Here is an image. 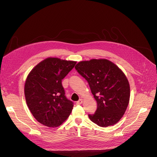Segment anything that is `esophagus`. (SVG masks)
I'll return each mask as SVG.
<instances>
[{
	"label": "esophagus",
	"instance_id": "34e87169",
	"mask_svg": "<svg viewBox=\"0 0 157 157\" xmlns=\"http://www.w3.org/2000/svg\"><path fill=\"white\" fill-rule=\"evenodd\" d=\"M82 99H80L78 101H77V105H80V104H82Z\"/></svg>",
	"mask_w": 157,
	"mask_h": 157
}]
</instances>
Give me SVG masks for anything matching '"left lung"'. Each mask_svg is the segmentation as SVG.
Wrapping results in <instances>:
<instances>
[{
    "label": "left lung",
    "mask_w": 157,
    "mask_h": 157,
    "mask_svg": "<svg viewBox=\"0 0 157 157\" xmlns=\"http://www.w3.org/2000/svg\"><path fill=\"white\" fill-rule=\"evenodd\" d=\"M86 79L97 101L90 119L101 127L115 124L122 117L130 100V84L124 73L105 59L80 61L75 66Z\"/></svg>",
    "instance_id": "left-lung-1"
}]
</instances>
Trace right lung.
Returning a JSON list of instances; mask_svg holds the SVG:
<instances>
[{
    "instance_id": "add662e5",
    "label": "right lung",
    "mask_w": 157,
    "mask_h": 157,
    "mask_svg": "<svg viewBox=\"0 0 157 157\" xmlns=\"http://www.w3.org/2000/svg\"><path fill=\"white\" fill-rule=\"evenodd\" d=\"M76 63L48 58L36 65L27 76L24 88L27 105L42 124L59 126L70 115L73 102L65 96L61 81Z\"/></svg>"
}]
</instances>
